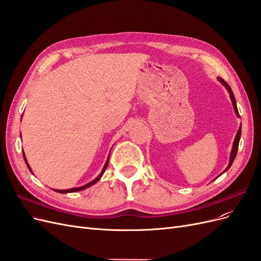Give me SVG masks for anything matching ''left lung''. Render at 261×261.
<instances>
[{"label": "left lung", "instance_id": "1", "mask_svg": "<svg viewBox=\"0 0 261 261\" xmlns=\"http://www.w3.org/2000/svg\"><path fill=\"white\" fill-rule=\"evenodd\" d=\"M219 81H220L221 83H222V84L225 86V88L227 89L228 93H230V97H231L232 103H233V107H234V110H235V113H236V115L240 116V114H239V110H238V107H236V102H235L234 94H233V92H232V89L230 88V86H228V85H227V83H226V82H224V81L222 80V78H219ZM241 132H242V127H240V129H239L238 134H236V136H235L234 143H233V148H232V152H231V158H230V163H228V165H227V168L225 169V171H227L228 169H230V167H231L232 163H233V161H234V159H235L236 153H238V149H239V143H240V138H241Z\"/></svg>", "mask_w": 261, "mask_h": 261}]
</instances>
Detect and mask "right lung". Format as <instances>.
<instances>
[{
    "label": "right lung",
    "instance_id": "right-lung-1",
    "mask_svg": "<svg viewBox=\"0 0 261 261\" xmlns=\"http://www.w3.org/2000/svg\"><path fill=\"white\" fill-rule=\"evenodd\" d=\"M23 159H25V162H26V164H27V167H28V169L31 171V169H30V167L28 165V163H27V161H26V158H25V154H23ZM108 163H109V160L107 161V163H106V165H105V168H103V170H102V172H101V174L96 178V179H93L92 181H90L89 184H87V185H85V186H83V187H77V188H70V189H66V191H59V189H54L55 192H58V193H61V194H65V193H74V192H80V191H83V189H85V188H87V187H89V186H91V185H93V184H96L97 181L101 178V176L103 175V173H105V171H106V169H107V167H108Z\"/></svg>",
    "mask_w": 261,
    "mask_h": 261
}]
</instances>
